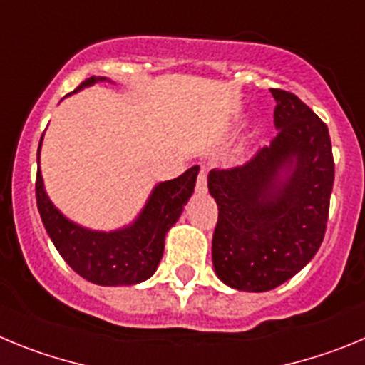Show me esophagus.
Segmentation results:
<instances>
[{
	"label": "esophagus",
	"mask_w": 365,
	"mask_h": 365,
	"mask_svg": "<svg viewBox=\"0 0 365 365\" xmlns=\"http://www.w3.org/2000/svg\"><path fill=\"white\" fill-rule=\"evenodd\" d=\"M206 175H208L206 168L201 166V170H199V175H197V185H195V190H197L199 195H205L206 193Z\"/></svg>",
	"instance_id": "1"
}]
</instances>
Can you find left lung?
Masks as SVG:
<instances>
[{"label": "left lung", "instance_id": "left-lung-1", "mask_svg": "<svg viewBox=\"0 0 365 365\" xmlns=\"http://www.w3.org/2000/svg\"><path fill=\"white\" fill-rule=\"evenodd\" d=\"M278 135L243 166L212 170L219 208L212 261L222 283L272 291L318 252L327 227L334 160L327 125L283 89H270Z\"/></svg>", "mask_w": 365, "mask_h": 365}]
</instances>
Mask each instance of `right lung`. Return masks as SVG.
<instances>
[{"instance_id":"right-lung-1","label":"right lung","mask_w":365,"mask_h":365,"mask_svg":"<svg viewBox=\"0 0 365 365\" xmlns=\"http://www.w3.org/2000/svg\"><path fill=\"white\" fill-rule=\"evenodd\" d=\"M102 80H106L104 76H91L73 93ZM197 173L199 166H192L177 179L159 182L148 197L143 212L131 225L113 232H98L80 227L58 210L45 192L43 179L38 168V212L60 256L83 279L104 287L135 285L151 278L159 267L164 252V237L192 197Z\"/></svg>"}]
</instances>
